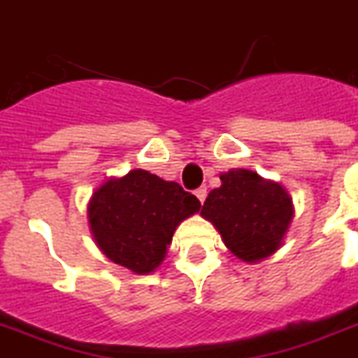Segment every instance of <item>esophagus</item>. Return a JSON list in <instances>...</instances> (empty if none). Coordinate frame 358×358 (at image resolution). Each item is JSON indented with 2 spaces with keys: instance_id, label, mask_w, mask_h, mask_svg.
<instances>
[{
  "instance_id": "1",
  "label": "esophagus",
  "mask_w": 358,
  "mask_h": 358,
  "mask_svg": "<svg viewBox=\"0 0 358 358\" xmlns=\"http://www.w3.org/2000/svg\"><path fill=\"white\" fill-rule=\"evenodd\" d=\"M196 198H198L199 201H201V203H203L205 198H207V188H205V187L198 188V190H196Z\"/></svg>"
}]
</instances>
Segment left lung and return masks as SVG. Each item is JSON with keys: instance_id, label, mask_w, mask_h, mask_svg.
Returning a JSON list of instances; mask_svg holds the SVG:
<instances>
[{"instance_id": "8db88e82", "label": "left lung", "mask_w": 358, "mask_h": 358, "mask_svg": "<svg viewBox=\"0 0 358 358\" xmlns=\"http://www.w3.org/2000/svg\"><path fill=\"white\" fill-rule=\"evenodd\" d=\"M222 185L213 188L201 207L224 245L246 263H259L284 245L295 217L289 192L280 182L263 179L245 168L220 173Z\"/></svg>"}]
</instances>
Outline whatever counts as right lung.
Here are the masks:
<instances>
[{
    "instance_id": "1",
    "label": "right lung",
    "mask_w": 358,
    "mask_h": 358,
    "mask_svg": "<svg viewBox=\"0 0 358 358\" xmlns=\"http://www.w3.org/2000/svg\"><path fill=\"white\" fill-rule=\"evenodd\" d=\"M199 199L177 182L145 170L108 177L87 203V220L99 250L134 274L162 265L182 220L196 215Z\"/></svg>"
}]
</instances>
